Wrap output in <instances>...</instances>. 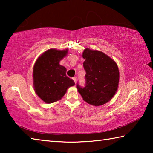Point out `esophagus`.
<instances>
[{
	"mask_svg": "<svg viewBox=\"0 0 153 153\" xmlns=\"http://www.w3.org/2000/svg\"><path fill=\"white\" fill-rule=\"evenodd\" d=\"M73 80L75 82V84H76V82H77V77H73Z\"/></svg>",
	"mask_w": 153,
	"mask_h": 153,
	"instance_id": "esophagus-1",
	"label": "esophagus"
}]
</instances>
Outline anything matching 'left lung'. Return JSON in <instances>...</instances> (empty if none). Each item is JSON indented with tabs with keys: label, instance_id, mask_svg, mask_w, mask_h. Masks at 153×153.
<instances>
[{
	"label": "left lung",
	"instance_id": "obj_1",
	"mask_svg": "<svg viewBox=\"0 0 153 153\" xmlns=\"http://www.w3.org/2000/svg\"><path fill=\"white\" fill-rule=\"evenodd\" d=\"M84 68L86 71V86L77 84V91L87 103L100 106L112 99L117 92L120 72L116 62L101 51L84 49Z\"/></svg>",
	"mask_w": 153,
	"mask_h": 153
}]
</instances>
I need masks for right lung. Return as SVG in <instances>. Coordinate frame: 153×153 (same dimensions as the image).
Returning a JSON list of instances; mask_svg holds the SVG:
<instances>
[{
    "instance_id": "add662e5",
    "label": "right lung",
    "mask_w": 153,
    "mask_h": 153,
    "mask_svg": "<svg viewBox=\"0 0 153 153\" xmlns=\"http://www.w3.org/2000/svg\"><path fill=\"white\" fill-rule=\"evenodd\" d=\"M67 53L68 49H48L33 65V88L41 100L48 104L61 100L67 89L75 85L74 80L66 76L67 69L59 64Z\"/></svg>"
}]
</instances>
